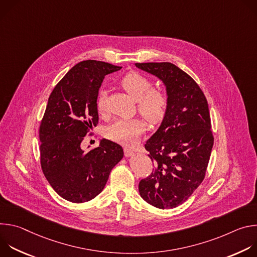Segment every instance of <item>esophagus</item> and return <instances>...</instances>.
I'll use <instances>...</instances> for the list:
<instances>
[{"label": "esophagus", "instance_id": "esophagus-1", "mask_svg": "<svg viewBox=\"0 0 257 257\" xmlns=\"http://www.w3.org/2000/svg\"><path fill=\"white\" fill-rule=\"evenodd\" d=\"M124 154H125V157H133L134 156V152L131 150V149H124Z\"/></svg>", "mask_w": 257, "mask_h": 257}]
</instances>
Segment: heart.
<instances>
[{
	"instance_id": "1",
	"label": "heart",
	"mask_w": 257,
	"mask_h": 257,
	"mask_svg": "<svg viewBox=\"0 0 257 257\" xmlns=\"http://www.w3.org/2000/svg\"><path fill=\"white\" fill-rule=\"evenodd\" d=\"M122 87L136 100L138 111L151 123L156 124L165 117L169 98L166 92L155 89L153 82L137 72H130L121 80ZM96 108L99 114L106 109V92L102 89L96 98ZM145 130V124L139 119L118 120L106 129V135L114 141L126 145L135 144Z\"/></svg>"
}]
</instances>
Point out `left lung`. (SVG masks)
Returning <instances> with one entry per match:
<instances>
[{"instance_id":"1","label":"left lung","mask_w":257,"mask_h":257,"mask_svg":"<svg viewBox=\"0 0 257 257\" xmlns=\"http://www.w3.org/2000/svg\"><path fill=\"white\" fill-rule=\"evenodd\" d=\"M135 66L162 80L169 98L161 126L145 143L155 168L139 182V193L158 208H174L190 197L205 176L213 145L207 100L198 84L172 63Z\"/></svg>"}]
</instances>
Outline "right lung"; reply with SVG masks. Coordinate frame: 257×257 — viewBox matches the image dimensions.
Returning a JSON list of instances; mask_svg holds the SVG:
<instances>
[{"instance_id": "1", "label": "right lung", "mask_w": 257, "mask_h": 257, "mask_svg": "<svg viewBox=\"0 0 257 257\" xmlns=\"http://www.w3.org/2000/svg\"><path fill=\"white\" fill-rule=\"evenodd\" d=\"M121 68L82 61L68 71L49 97L40 127L41 165L50 185L68 201L81 203L98 195L123 159L122 146L104 138L98 148L87 153L81 149L89 128L98 123L96 98L102 80Z\"/></svg>"}]
</instances>
